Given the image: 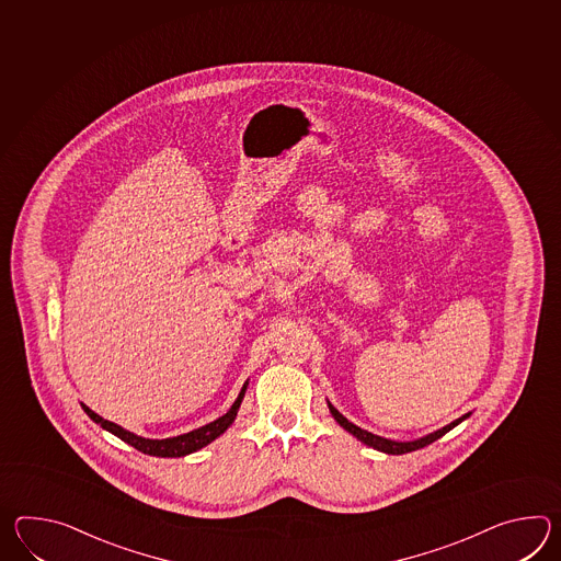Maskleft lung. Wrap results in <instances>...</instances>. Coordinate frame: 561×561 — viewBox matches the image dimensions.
<instances>
[{
  "mask_svg": "<svg viewBox=\"0 0 561 561\" xmlns=\"http://www.w3.org/2000/svg\"><path fill=\"white\" fill-rule=\"evenodd\" d=\"M328 407H330V412H332V416L336 419V423L340 426H344L346 431H348L350 435L356 436L358 440H362L364 445H368V447L376 448V450H382V453H388V455H404V453H411V450H416V448L426 447V445H431V443H435L436 438H440L443 435H447L450 428H455L457 424L465 421L469 414H465L461 419H457V421H453V423L447 424V426H443V428H438L436 433H431V435L423 436V438H419V440H411V443H399V440H390V438H382V436L373 435V433H368V431H364L360 426H356V424L350 423L346 416H342L340 412L328 402Z\"/></svg>",
  "mask_w": 561,
  "mask_h": 561,
  "instance_id": "obj_1",
  "label": "left lung"
}]
</instances>
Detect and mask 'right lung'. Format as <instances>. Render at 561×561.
<instances>
[{
	"mask_svg": "<svg viewBox=\"0 0 561 561\" xmlns=\"http://www.w3.org/2000/svg\"><path fill=\"white\" fill-rule=\"evenodd\" d=\"M245 388H248V385H243L239 397H237L236 402H233V407L225 412L224 416H219L217 421L205 424V426H201L197 431H191L187 435L162 438V440L133 435V433L125 431L123 426L111 423V421H104L96 412L90 411L87 404H82V409H84V412H87L88 416H90L94 423H99L102 428H106L108 433L118 436L121 440H125L130 447L137 448L140 453H147V455H152V457H185L188 453H195V450H199V448L205 447V445H209L211 440H215L219 435H224L225 431L231 426V423L236 421L239 404H241V400L245 397Z\"/></svg>",
	"mask_w": 561,
	"mask_h": 561,
	"instance_id": "1",
	"label": "right lung"
}]
</instances>
